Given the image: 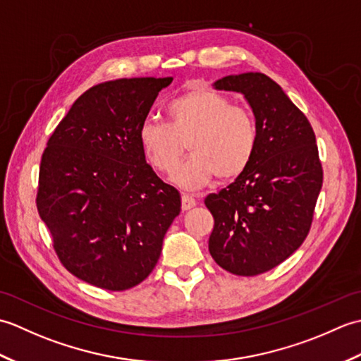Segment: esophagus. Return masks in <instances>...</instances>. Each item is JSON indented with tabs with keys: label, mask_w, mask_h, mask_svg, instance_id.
<instances>
[{
	"label": "esophagus",
	"mask_w": 361,
	"mask_h": 361,
	"mask_svg": "<svg viewBox=\"0 0 361 361\" xmlns=\"http://www.w3.org/2000/svg\"><path fill=\"white\" fill-rule=\"evenodd\" d=\"M195 204H197V202H195V198L192 195H189V194L181 195V208H183V211L192 209Z\"/></svg>",
	"instance_id": "obj_1"
}]
</instances>
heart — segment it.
<instances>
[{"instance_id":"b5f03b06","label":"heart","mask_w":361,"mask_h":361,"mask_svg":"<svg viewBox=\"0 0 361 361\" xmlns=\"http://www.w3.org/2000/svg\"><path fill=\"white\" fill-rule=\"evenodd\" d=\"M167 116L169 124L145 119L137 141L147 163L161 173L175 171L188 142L190 158L172 176L176 186L197 190L216 176L231 181L248 169L257 147V127L247 106L198 87L169 102Z\"/></svg>"}]
</instances>
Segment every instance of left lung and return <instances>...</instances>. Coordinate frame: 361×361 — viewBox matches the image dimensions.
I'll return each mask as SVG.
<instances>
[{"instance_id":"left-lung-1","label":"left lung","mask_w":361,"mask_h":361,"mask_svg":"<svg viewBox=\"0 0 361 361\" xmlns=\"http://www.w3.org/2000/svg\"><path fill=\"white\" fill-rule=\"evenodd\" d=\"M214 88L247 99L257 147L247 171L204 198L214 217L209 252L224 270L256 276L290 257L309 234L323 186L317 137L304 113L262 73L226 75Z\"/></svg>"}]
</instances>
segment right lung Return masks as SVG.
<instances>
[{
    "label": "right lung",
    "mask_w": 361,
    "mask_h": 361,
    "mask_svg": "<svg viewBox=\"0 0 361 361\" xmlns=\"http://www.w3.org/2000/svg\"><path fill=\"white\" fill-rule=\"evenodd\" d=\"M172 78L99 83L54 130L38 175L37 209L75 278L121 291L155 268L181 197L145 161L137 130Z\"/></svg>",
    "instance_id": "add662e5"
}]
</instances>
